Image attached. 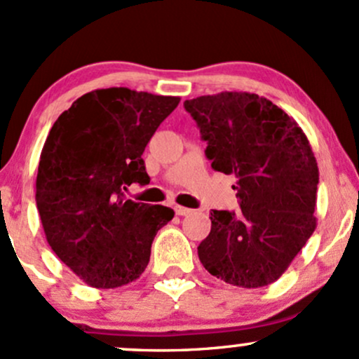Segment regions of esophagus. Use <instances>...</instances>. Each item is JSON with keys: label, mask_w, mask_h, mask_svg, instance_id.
<instances>
[{"label": "esophagus", "mask_w": 359, "mask_h": 359, "mask_svg": "<svg viewBox=\"0 0 359 359\" xmlns=\"http://www.w3.org/2000/svg\"><path fill=\"white\" fill-rule=\"evenodd\" d=\"M174 209H175L177 216H189V214H192V209L184 208V205H175Z\"/></svg>", "instance_id": "esophagus-1"}]
</instances>
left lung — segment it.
<instances>
[{"label": "left lung", "instance_id": "obj_1", "mask_svg": "<svg viewBox=\"0 0 359 359\" xmlns=\"http://www.w3.org/2000/svg\"><path fill=\"white\" fill-rule=\"evenodd\" d=\"M199 126L214 170L236 177L241 211H211L201 263L243 288L273 283L314 233L319 168L311 143L283 109L253 93L184 102Z\"/></svg>", "mask_w": 359, "mask_h": 359}]
</instances>
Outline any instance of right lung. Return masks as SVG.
Listing matches in <instances>:
<instances>
[{
    "mask_svg": "<svg viewBox=\"0 0 359 359\" xmlns=\"http://www.w3.org/2000/svg\"><path fill=\"white\" fill-rule=\"evenodd\" d=\"M180 97L96 89L57 118L40 154L36 209L53 253L94 288L140 278L174 209L123 196L150 182L142 155Z\"/></svg>",
    "mask_w": 359,
    "mask_h": 359,
    "instance_id": "right-lung-1",
    "label": "right lung"
}]
</instances>
